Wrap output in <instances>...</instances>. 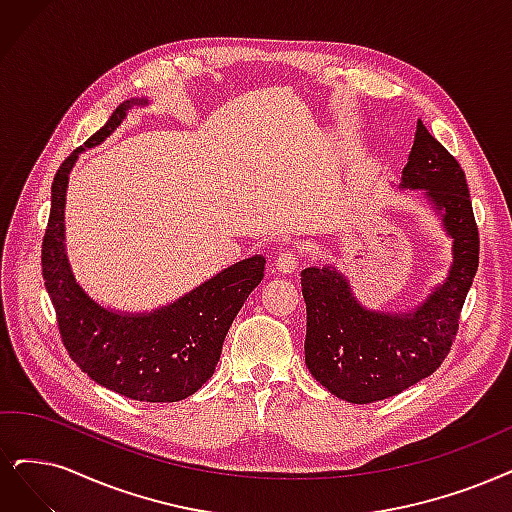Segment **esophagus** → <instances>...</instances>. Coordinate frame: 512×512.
Masks as SVG:
<instances>
[{"label":"esophagus","instance_id":"34e87169","mask_svg":"<svg viewBox=\"0 0 512 512\" xmlns=\"http://www.w3.org/2000/svg\"><path fill=\"white\" fill-rule=\"evenodd\" d=\"M299 266V257L295 251H282L278 257H276V270L280 274H293Z\"/></svg>","mask_w":512,"mask_h":512}]
</instances>
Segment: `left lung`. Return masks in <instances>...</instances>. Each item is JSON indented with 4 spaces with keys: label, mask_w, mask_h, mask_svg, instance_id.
I'll list each match as a JSON object with an SVG mask.
<instances>
[{
    "label": "left lung",
    "mask_w": 512,
    "mask_h": 512,
    "mask_svg": "<svg viewBox=\"0 0 512 512\" xmlns=\"http://www.w3.org/2000/svg\"><path fill=\"white\" fill-rule=\"evenodd\" d=\"M399 189H422L451 238L447 276L403 312L365 308L333 266L301 272L306 299V365L337 399L367 405L437 371L456 339L460 312L479 268V230L462 166L418 120Z\"/></svg>",
    "instance_id": "1"
}]
</instances>
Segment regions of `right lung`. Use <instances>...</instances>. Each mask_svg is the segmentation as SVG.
<instances>
[{
	"mask_svg": "<svg viewBox=\"0 0 512 512\" xmlns=\"http://www.w3.org/2000/svg\"><path fill=\"white\" fill-rule=\"evenodd\" d=\"M147 103V99L124 101L54 175L42 274L63 344L92 382L135 401L175 403L198 392L215 373L227 331L246 297L263 280L266 257L242 259L151 312L105 308L80 287L65 244L69 173L82 151L101 145L124 122L128 109Z\"/></svg>",
	"mask_w": 512,
	"mask_h": 512,
	"instance_id": "obj_1",
	"label": "right lung"
}]
</instances>
